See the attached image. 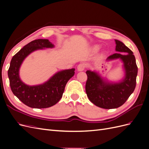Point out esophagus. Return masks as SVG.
<instances>
[{
    "mask_svg": "<svg viewBox=\"0 0 149 149\" xmlns=\"http://www.w3.org/2000/svg\"><path fill=\"white\" fill-rule=\"evenodd\" d=\"M85 69V65L83 63H80L77 66V70L78 71H83Z\"/></svg>",
    "mask_w": 149,
    "mask_h": 149,
    "instance_id": "34e87169",
    "label": "esophagus"
}]
</instances>
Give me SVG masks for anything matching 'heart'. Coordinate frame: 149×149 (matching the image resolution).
Masks as SVG:
<instances>
[{"label":"heart","instance_id":"1","mask_svg":"<svg viewBox=\"0 0 149 149\" xmlns=\"http://www.w3.org/2000/svg\"><path fill=\"white\" fill-rule=\"evenodd\" d=\"M99 49H100V46L97 45H94L91 48V49H92L93 52H97Z\"/></svg>","mask_w":149,"mask_h":149}]
</instances>
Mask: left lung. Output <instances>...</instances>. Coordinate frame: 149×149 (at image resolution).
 Returning <instances> with one entry per match:
<instances>
[{
	"instance_id": "1",
	"label": "left lung",
	"mask_w": 149,
	"mask_h": 149,
	"mask_svg": "<svg viewBox=\"0 0 149 149\" xmlns=\"http://www.w3.org/2000/svg\"><path fill=\"white\" fill-rule=\"evenodd\" d=\"M114 40L116 53L109 56L106 60H120L123 64V77L113 81L103 77L95 70L86 72L88 76L86 92L89 100L103 109H116L124 104L134 92L136 84L138 68L133 52L124 43Z\"/></svg>"
}]
</instances>
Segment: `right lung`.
I'll use <instances>...</instances> for the list:
<instances>
[{
	"mask_svg": "<svg viewBox=\"0 0 149 149\" xmlns=\"http://www.w3.org/2000/svg\"><path fill=\"white\" fill-rule=\"evenodd\" d=\"M54 44L47 39H38L29 43L12 58L8 76L13 94L25 105L42 109L52 107L60 100L65 86L74 74V68L56 72L42 84L30 86L20 78L19 71L22 63L30 54L39 49L53 48Z\"/></svg>",
	"mask_w": 149,
	"mask_h": 149,
	"instance_id": "1",
	"label": "right lung"
}]
</instances>
